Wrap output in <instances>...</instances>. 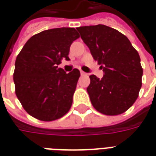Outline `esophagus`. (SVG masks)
I'll return each mask as SVG.
<instances>
[{
    "mask_svg": "<svg viewBox=\"0 0 156 156\" xmlns=\"http://www.w3.org/2000/svg\"><path fill=\"white\" fill-rule=\"evenodd\" d=\"M80 73H81L82 76H86V75H87V73H84V72H83V71L80 72Z\"/></svg>",
    "mask_w": 156,
    "mask_h": 156,
    "instance_id": "1",
    "label": "esophagus"
}]
</instances>
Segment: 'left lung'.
Listing matches in <instances>:
<instances>
[{"instance_id":"left-lung-1","label":"left lung","mask_w":156,"mask_h":156,"mask_svg":"<svg viewBox=\"0 0 156 156\" xmlns=\"http://www.w3.org/2000/svg\"><path fill=\"white\" fill-rule=\"evenodd\" d=\"M105 73L89 76L87 88L94 108L105 115L123 114L134 105L142 85L143 68L138 51L124 34L105 25L77 28Z\"/></svg>"}]
</instances>
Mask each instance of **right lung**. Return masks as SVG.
I'll use <instances>...</instances> for the list:
<instances>
[{
	"label": "right lung",
	"mask_w": 156,
	"mask_h": 156,
	"mask_svg": "<svg viewBox=\"0 0 156 156\" xmlns=\"http://www.w3.org/2000/svg\"><path fill=\"white\" fill-rule=\"evenodd\" d=\"M79 37L73 27L46 30L32 36L19 52L13 80L16 97L27 114L53 121L71 108L80 72L67 73L58 65L69 60V48Z\"/></svg>",
	"instance_id": "obj_1"
}]
</instances>
